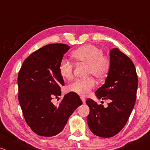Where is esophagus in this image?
Masks as SVG:
<instances>
[{"mask_svg": "<svg viewBox=\"0 0 150 150\" xmlns=\"http://www.w3.org/2000/svg\"><path fill=\"white\" fill-rule=\"evenodd\" d=\"M81 99L82 100V102H83V104H85L86 102V99L84 97H81Z\"/></svg>", "mask_w": 150, "mask_h": 150, "instance_id": "34e87169", "label": "esophagus"}]
</instances>
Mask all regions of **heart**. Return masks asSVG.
<instances>
[{
  "mask_svg": "<svg viewBox=\"0 0 150 150\" xmlns=\"http://www.w3.org/2000/svg\"><path fill=\"white\" fill-rule=\"evenodd\" d=\"M71 57L77 63L85 64L88 66L87 75H93L98 79L106 76L111 67V61L108 57L104 55L103 51L93 45H85L73 51ZM74 66L67 60H62L59 63V74L63 79L69 80L72 78ZM95 87L93 78L87 79H77L67 87L68 91L85 96Z\"/></svg>",
  "mask_w": 150,
  "mask_h": 150,
  "instance_id": "1",
  "label": "heart"
}]
</instances>
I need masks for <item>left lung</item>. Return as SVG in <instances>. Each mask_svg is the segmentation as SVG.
<instances>
[{"label":"left lung","mask_w":150,"mask_h":150,"mask_svg":"<svg viewBox=\"0 0 150 150\" xmlns=\"http://www.w3.org/2000/svg\"><path fill=\"white\" fill-rule=\"evenodd\" d=\"M111 61L105 83L95 92L98 99L109 100L107 107L88 98L87 123L96 136L109 138L122 130L128 122L136 101L138 78L132 60L118 48L110 51Z\"/></svg>","instance_id":"obj_1"}]
</instances>
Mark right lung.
Here are the masks:
<instances>
[{
	"mask_svg": "<svg viewBox=\"0 0 150 150\" xmlns=\"http://www.w3.org/2000/svg\"><path fill=\"white\" fill-rule=\"evenodd\" d=\"M69 48L63 44L42 47L24 60L18 74V100L24 117L40 136L50 137L60 133L71 115L83 104L73 92L64 96L57 106L51 101L61 96L64 81L59 66Z\"/></svg>",
	"mask_w": 150,
	"mask_h": 150,
	"instance_id": "add662e5",
	"label": "right lung"
}]
</instances>
